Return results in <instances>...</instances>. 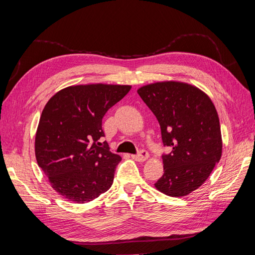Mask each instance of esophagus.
<instances>
[{"mask_svg":"<svg viewBox=\"0 0 255 255\" xmlns=\"http://www.w3.org/2000/svg\"><path fill=\"white\" fill-rule=\"evenodd\" d=\"M132 158L137 160V161H144L149 158V153L144 151V150H141L138 154H135V155H132Z\"/></svg>","mask_w":255,"mask_h":255,"instance_id":"34e87169","label":"esophagus"}]
</instances>
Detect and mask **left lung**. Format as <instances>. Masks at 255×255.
Instances as JSON below:
<instances>
[{"mask_svg":"<svg viewBox=\"0 0 255 255\" xmlns=\"http://www.w3.org/2000/svg\"><path fill=\"white\" fill-rule=\"evenodd\" d=\"M160 126L164 174L154 184L170 197H184L208 179L222 153L217 111L201 89L183 82L165 81L137 90Z\"/></svg>","mask_w":255,"mask_h":255,"instance_id":"obj_1","label":"left lung"}]
</instances>
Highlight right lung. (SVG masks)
<instances>
[{
  "label": "right lung",
  "mask_w": 255,
  "mask_h": 255,
  "mask_svg": "<svg viewBox=\"0 0 255 255\" xmlns=\"http://www.w3.org/2000/svg\"><path fill=\"white\" fill-rule=\"evenodd\" d=\"M129 85H74L45 104L35 137L38 166L53 189L68 201L87 203L107 191L121 157L109 145L102 119L130 90Z\"/></svg>",
  "instance_id": "add662e5"
}]
</instances>
